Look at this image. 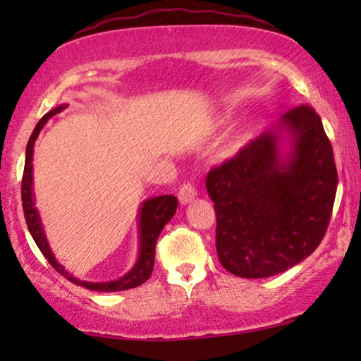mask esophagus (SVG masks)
Segmentation results:
<instances>
[{
    "label": "esophagus",
    "instance_id": "1",
    "mask_svg": "<svg viewBox=\"0 0 361 361\" xmlns=\"http://www.w3.org/2000/svg\"><path fill=\"white\" fill-rule=\"evenodd\" d=\"M195 197H197V190H195V186L192 183H185L180 188V192H178V198H180V202L183 205L190 204Z\"/></svg>",
    "mask_w": 361,
    "mask_h": 361
}]
</instances>
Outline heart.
<instances>
[{
    "label": "heart",
    "mask_w": 361,
    "mask_h": 361,
    "mask_svg": "<svg viewBox=\"0 0 361 361\" xmlns=\"http://www.w3.org/2000/svg\"><path fill=\"white\" fill-rule=\"evenodd\" d=\"M222 123H226V122H222ZM243 142H244L243 135H234V137L231 139L229 142H227L226 146L222 147V154L224 156H233V154H235V152H238L239 149L243 147Z\"/></svg>",
    "instance_id": "obj_1"
}]
</instances>
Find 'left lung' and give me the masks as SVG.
Returning <instances> with one entry per match:
<instances>
[{"label":"left lung","mask_w":361,"mask_h":361,"mask_svg":"<svg viewBox=\"0 0 361 361\" xmlns=\"http://www.w3.org/2000/svg\"><path fill=\"white\" fill-rule=\"evenodd\" d=\"M205 185L222 267L241 279L290 270L322 241L336 197V164L321 117L310 106L287 111L214 168Z\"/></svg>","instance_id":"left-lung-1"}]
</instances>
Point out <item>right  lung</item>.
Wrapping results in <instances>:
<instances>
[{"instance_id":"obj_1","label":"right lung","mask_w":361,"mask_h":361,"mask_svg":"<svg viewBox=\"0 0 361 361\" xmlns=\"http://www.w3.org/2000/svg\"><path fill=\"white\" fill-rule=\"evenodd\" d=\"M66 109V105H59L56 109L45 114L40 122L37 123L34 132H32L30 139L27 144V152H25V169H23V180H22V205H23V214L25 221H27L28 231H30L32 238L39 250L42 251L45 259L56 268L57 273H61L64 279H68L73 283L80 285L88 290H94V292H120V290H128L135 288L139 285H142L144 281L149 280L151 276L152 268H154V252H156V241L159 238L161 231L166 224L171 221L173 215L176 214L178 200L173 195H161V197H151L147 200H144L139 207L137 214V231H139V255L137 261L134 263V267L128 270L126 275L120 276L117 280L110 281H86L80 280L76 276H73L71 273L66 270L64 267L57 261L56 256L49 246L47 235H45L42 219H40L39 210L35 207V193H34V146L35 140L39 137L40 130H42L45 123L49 122V118H52L54 115H57L59 111Z\"/></svg>"}]
</instances>
